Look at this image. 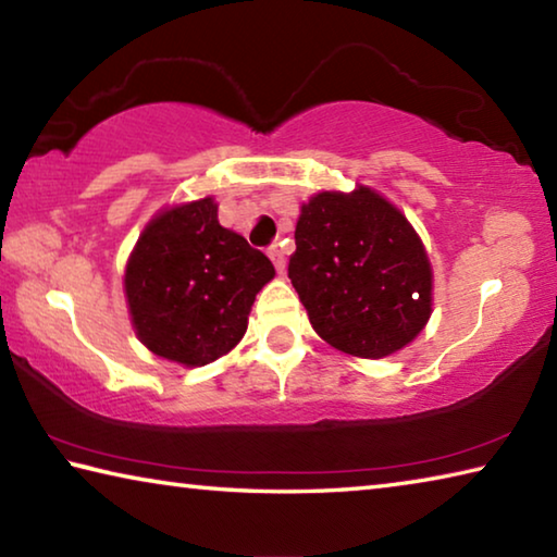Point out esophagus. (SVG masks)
I'll return each instance as SVG.
<instances>
[{
	"instance_id": "1",
	"label": "esophagus",
	"mask_w": 557,
	"mask_h": 557,
	"mask_svg": "<svg viewBox=\"0 0 557 557\" xmlns=\"http://www.w3.org/2000/svg\"><path fill=\"white\" fill-rule=\"evenodd\" d=\"M270 260L275 262V270H277V275H285V268H287V258H285V252H282L277 245H272L270 248Z\"/></svg>"
}]
</instances>
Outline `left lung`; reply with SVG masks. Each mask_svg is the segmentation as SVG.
<instances>
[{"mask_svg":"<svg viewBox=\"0 0 557 557\" xmlns=\"http://www.w3.org/2000/svg\"><path fill=\"white\" fill-rule=\"evenodd\" d=\"M289 280L314 332L338 351L383 358L432 314V265L400 209L369 186L301 203Z\"/></svg>","mask_w":557,"mask_h":557,"instance_id":"left-lung-1","label":"left lung"}]
</instances>
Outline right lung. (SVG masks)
Returning <instances> with one entry per match:
<instances>
[{
  "instance_id": "right-lung-1",
  "label": "right lung",
  "mask_w": 557,
  "mask_h": 557,
  "mask_svg": "<svg viewBox=\"0 0 557 557\" xmlns=\"http://www.w3.org/2000/svg\"><path fill=\"white\" fill-rule=\"evenodd\" d=\"M272 262L219 223L213 196L159 211L125 268L132 326L166 361L206 366L238 346Z\"/></svg>"
}]
</instances>
